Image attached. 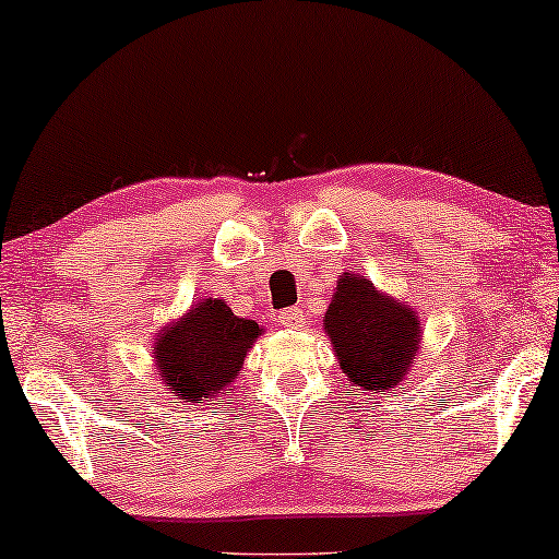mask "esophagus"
Wrapping results in <instances>:
<instances>
[{
  "mask_svg": "<svg viewBox=\"0 0 559 559\" xmlns=\"http://www.w3.org/2000/svg\"><path fill=\"white\" fill-rule=\"evenodd\" d=\"M277 323L285 325V328H300L305 323V316H302L300 308H287L277 316Z\"/></svg>",
  "mask_w": 559,
  "mask_h": 559,
  "instance_id": "obj_1",
  "label": "esophagus"
}]
</instances>
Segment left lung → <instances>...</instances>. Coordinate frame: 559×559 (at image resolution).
Segmentation results:
<instances>
[{
    "label": "left lung",
    "instance_id": "1",
    "mask_svg": "<svg viewBox=\"0 0 559 559\" xmlns=\"http://www.w3.org/2000/svg\"><path fill=\"white\" fill-rule=\"evenodd\" d=\"M323 325L350 384L373 394L402 384L423 341L415 308L348 272L341 274Z\"/></svg>",
    "mask_w": 559,
    "mask_h": 559
}]
</instances>
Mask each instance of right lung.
<instances>
[{
	"mask_svg": "<svg viewBox=\"0 0 559 559\" xmlns=\"http://www.w3.org/2000/svg\"><path fill=\"white\" fill-rule=\"evenodd\" d=\"M262 335L254 320L234 316L218 297L195 302L178 323L157 333L155 361L163 384L178 400L203 404L228 394L247 350Z\"/></svg>",
	"mask_w": 559,
	"mask_h": 559,
	"instance_id": "right-lung-1",
	"label": "right lung"
}]
</instances>
